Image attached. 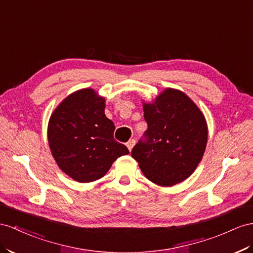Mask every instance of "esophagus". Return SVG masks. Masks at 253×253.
I'll return each instance as SVG.
<instances>
[{"label": "esophagus", "instance_id": "obj_1", "mask_svg": "<svg viewBox=\"0 0 253 253\" xmlns=\"http://www.w3.org/2000/svg\"><path fill=\"white\" fill-rule=\"evenodd\" d=\"M134 144H135V140H134V139H130V140H129V141L127 142L126 145H127V147H128L129 152H131V150L133 148Z\"/></svg>", "mask_w": 253, "mask_h": 253}]
</instances>
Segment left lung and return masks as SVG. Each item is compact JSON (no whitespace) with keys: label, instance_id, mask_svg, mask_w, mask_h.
<instances>
[{"label":"left lung","instance_id":"8db88e82","mask_svg":"<svg viewBox=\"0 0 253 253\" xmlns=\"http://www.w3.org/2000/svg\"><path fill=\"white\" fill-rule=\"evenodd\" d=\"M147 130L131 151L145 177L170 187L188 178L203 157L207 124L185 93L166 88L152 103L143 102Z\"/></svg>","mask_w":253,"mask_h":253}]
</instances>
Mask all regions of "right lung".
I'll use <instances>...</instances> for the list:
<instances>
[{
  "instance_id": "obj_1",
  "label": "right lung",
  "mask_w": 253,
  "mask_h": 253,
  "mask_svg": "<svg viewBox=\"0 0 253 253\" xmlns=\"http://www.w3.org/2000/svg\"><path fill=\"white\" fill-rule=\"evenodd\" d=\"M105 98L93 88L67 96L51 114L48 142L60 169L79 183L101 178L128 148L113 138L115 126L105 114Z\"/></svg>"
}]
</instances>
